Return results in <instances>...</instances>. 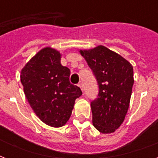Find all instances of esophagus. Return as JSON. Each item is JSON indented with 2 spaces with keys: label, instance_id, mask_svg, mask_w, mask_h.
<instances>
[{
  "label": "esophagus",
  "instance_id": "esophagus-1",
  "mask_svg": "<svg viewBox=\"0 0 158 158\" xmlns=\"http://www.w3.org/2000/svg\"><path fill=\"white\" fill-rule=\"evenodd\" d=\"M78 85H79V88H80L82 91H83V90H84V87H83V84H82L81 82H80V83H79V84H78Z\"/></svg>",
  "mask_w": 158,
  "mask_h": 158
}]
</instances>
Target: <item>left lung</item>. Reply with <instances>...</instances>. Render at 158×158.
Here are the masks:
<instances>
[{"label":"left lung","instance_id":"8db88e82","mask_svg":"<svg viewBox=\"0 0 158 158\" xmlns=\"http://www.w3.org/2000/svg\"><path fill=\"white\" fill-rule=\"evenodd\" d=\"M80 54L95 75L99 92L91 102L93 125L99 132H115L125 120L134 84L132 64L120 55L104 46Z\"/></svg>","mask_w":158,"mask_h":158}]
</instances>
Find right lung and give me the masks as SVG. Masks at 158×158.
<instances>
[{
    "label": "right lung",
    "instance_id": "obj_1",
    "mask_svg": "<svg viewBox=\"0 0 158 158\" xmlns=\"http://www.w3.org/2000/svg\"><path fill=\"white\" fill-rule=\"evenodd\" d=\"M60 53L52 48L40 50L21 70L26 98L37 116L46 125L61 127L71 115L75 99L82 95L70 84L69 68L60 64Z\"/></svg>",
    "mask_w": 158,
    "mask_h": 158
}]
</instances>
